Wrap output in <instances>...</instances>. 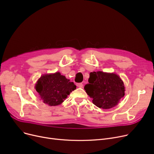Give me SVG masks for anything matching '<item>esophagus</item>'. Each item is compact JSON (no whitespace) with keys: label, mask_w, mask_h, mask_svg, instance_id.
Masks as SVG:
<instances>
[{"label":"esophagus","mask_w":154,"mask_h":154,"mask_svg":"<svg viewBox=\"0 0 154 154\" xmlns=\"http://www.w3.org/2000/svg\"><path fill=\"white\" fill-rule=\"evenodd\" d=\"M76 85H77L78 87H79V88L83 87V84H82V83H77V84H76Z\"/></svg>","instance_id":"esophagus-1"}]
</instances>
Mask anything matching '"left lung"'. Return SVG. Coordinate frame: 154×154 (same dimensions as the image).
<instances>
[{"mask_svg": "<svg viewBox=\"0 0 154 154\" xmlns=\"http://www.w3.org/2000/svg\"><path fill=\"white\" fill-rule=\"evenodd\" d=\"M88 82L84 89L92 98L93 103L99 108L109 109L115 107L125 95L124 82L116 74L91 72Z\"/></svg>", "mask_w": 154, "mask_h": 154, "instance_id": "8db88e82", "label": "left lung"}]
</instances>
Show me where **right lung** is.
<instances>
[{"mask_svg": "<svg viewBox=\"0 0 154 154\" xmlns=\"http://www.w3.org/2000/svg\"><path fill=\"white\" fill-rule=\"evenodd\" d=\"M75 88L74 82H70L59 72L42 75L35 85V90L40 98L50 106L62 103Z\"/></svg>", "mask_w": 154, "mask_h": 154, "instance_id": "1", "label": "right lung"}]
</instances>
